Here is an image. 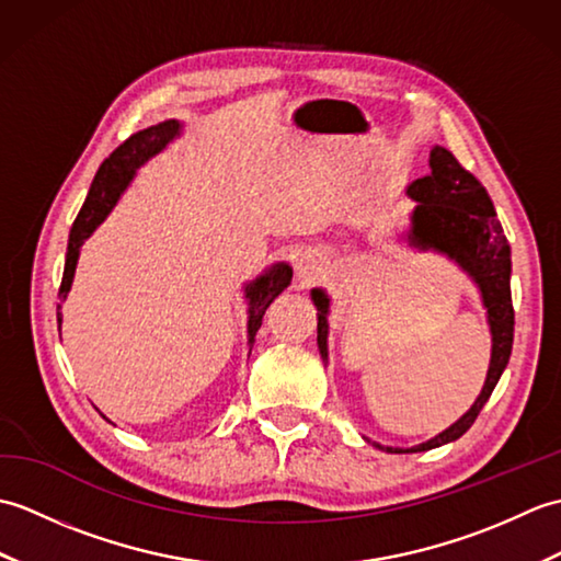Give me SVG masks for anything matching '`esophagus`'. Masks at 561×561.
I'll use <instances>...</instances> for the list:
<instances>
[{
  "label": "esophagus",
  "mask_w": 561,
  "mask_h": 561,
  "mask_svg": "<svg viewBox=\"0 0 561 561\" xmlns=\"http://www.w3.org/2000/svg\"><path fill=\"white\" fill-rule=\"evenodd\" d=\"M320 272H323V257L318 253H304L296 260V277L301 279V284H311Z\"/></svg>",
  "instance_id": "1"
}]
</instances>
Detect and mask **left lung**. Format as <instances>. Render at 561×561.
<instances>
[{
	"label": "left lung",
	"mask_w": 561,
	"mask_h": 561,
	"mask_svg": "<svg viewBox=\"0 0 561 561\" xmlns=\"http://www.w3.org/2000/svg\"><path fill=\"white\" fill-rule=\"evenodd\" d=\"M408 197L414 202L410 211V229L400 238L420 253H438L468 274L478 287L482 308L492 335L490 368L484 386L470 410L434 438L410 448L374 446L386 453H422L460 438L478 420L484 402L502 378L514 347V306H511V245L490 195L470 171L444 147L428 151V173L408 185ZM311 301L318 308V350L328 364L330 335V296L325 289H311Z\"/></svg>",
	"instance_id": "8db88e82"
}]
</instances>
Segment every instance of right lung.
Listing matches in <instances>:
<instances>
[{"label":"right lung","instance_id":"add662e5","mask_svg":"<svg viewBox=\"0 0 561 561\" xmlns=\"http://www.w3.org/2000/svg\"><path fill=\"white\" fill-rule=\"evenodd\" d=\"M181 135H183L181 121H163L147 129H139V133H135L125 141V145L117 147L111 157L101 163V169L91 183L87 202H83L79 217L69 231L65 274H62V284H59V301H67L71 282H75V272H77V262H79L83 241L91 238V233L96 231L105 221V217L115 209L117 199L123 197L127 185L133 183V178L137 175L141 165L151 161L153 157H159V153ZM291 274L294 270L287 265V262H274V265H270L265 272L257 274L255 279L243 284V299L248 301V356H250V350H253L255 335L262 325V316H265L270 304L289 287ZM59 308L62 306L57 304V323L62 325V313H59Z\"/></svg>","mask_w":561,"mask_h":561}]
</instances>
